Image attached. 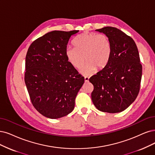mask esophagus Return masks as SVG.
<instances>
[{"mask_svg": "<svg viewBox=\"0 0 155 155\" xmlns=\"http://www.w3.org/2000/svg\"><path fill=\"white\" fill-rule=\"evenodd\" d=\"M84 79H85V82H89V77H87V76H85L84 77Z\"/></svg>", "mask_w": 155, "mask_h": 155, "instance_id": "1", "label": "esophagus"}]
</instances>
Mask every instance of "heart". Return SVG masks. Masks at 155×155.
Here are the masks:
<instances>
[{
    "mask_svg": "<svg viewBox=\"0 0 155 155\" xmlns=\"http://www.w3.org/2000/svg\"><path fill=\"white\" fill-rule=\"evenodd\" d=\"M74 47H68L66 55L69 62L76 69H81L88 61L82 70L85 75L92 74L96 68L103 69L109 62L112 55V45L105 34L84 32L73 41Z\"/></svg>",
    "mask_w": 155,
    "mask_h": 155,
    "instance_id": "obj_1",
    "label": "heart"
}]
</instances>
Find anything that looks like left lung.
<instances>
[{
  "label": "left lung",
  "instance_id": "left-lung-1",
  "mask_svg": "<svg viewBox=\"0 0 155 155\" xmlns=\"http://www.w3.org/2000/svg\"><path fill=\"white\" fill-rule=\"evenodd\" d=\"M96 31L109 38L112 51L107 66L89 78L94 86L91 98L101 112H121L139 93L142 68L139 51L134 39L116 27H105Z\"/></svg>",
  "mask_w": 155,
  "mask_h": 155
}]
</instances>
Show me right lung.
I'll use <instances>...</instances> for the list:
<instances>
[{
	"mask_svg": "<svg viewBox=\"0 0 155 155\" xmlns=\"http://www.w3.org/2000/svg\"><path fill=\"white\" fill-rule=\"evenodd\" d=\"M78 31H54L34 41L25 57V82L34 107L45 117L58 119L71 113L84 83L69 61V39Z\"/></svg>",
	"mask_w": 155,
	"mask_h": 155,
	"instance_id": "1",
	"label": "right lung"
}]
</instances>
